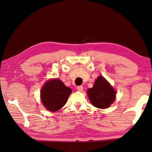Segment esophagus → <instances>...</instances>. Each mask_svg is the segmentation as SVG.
<instances>
[{"label": "esophagus", "instance_id": "esophagus-1", "mask_svg": "<svg viewBox=\"0 0 152 152\" xmlns=\"http://www.w3.org/2000/svg\"><path fill=\"white\" fill-rule=\"evenodd\" d=\"M77 90L78 91H83V86H77Z\"/></svg>", "mask_w": 152, "mask_h": 152}]
</instances>
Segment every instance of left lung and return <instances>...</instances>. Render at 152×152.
Wrapping results in <instances>:
<instances>
[{
	"label": "left lung",
	"instance_id": "8db88e82",
	"mask_svg": "<svg viewBox=\"0 0 152 152\" xmlns=\"http://www.w3.org/2000/svg\"><path fill=\"white\" fill-rule=\"evenodd\" d=\"M87 93L92 104L100 109L109 107L115 98L114 88L102 76L96 80L93 88L88 89Z\"/></svg>",
	"mask_w": 152,
	"mask_h": 152
}]
</instances>
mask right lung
Instances as JSON below:
<instances>
[{"mask_svg":"<svg viewBox=\"0 0 152 152\" xmlns=\"http://www.w3.org/2000/svg\"><path fill=\"white\" fill-rule=\"evenodd\" d=\"M70 88L67 87L59 79L47 82L41 90L42 104L50 112H56L66 104L69 95Z\"/></svg>","mask_w":152,"mask_h":152,"instance_id":"add662e5","label":"right lung"}]
</instances>
